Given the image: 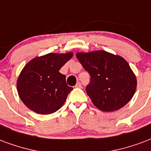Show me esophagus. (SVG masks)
I'll use <instances>...</instances> for the list:
<instances>
[{
	"label": "esophagus",
	"mask_w": 151,
	"mask_h": 151,
	"mask_svg": "<svg viewBox=\"0 0 151 151\" xmlns=\"http://www.w3.org/2000/svg\"><path fill=\"white\" fill-rule=\"evenodd\" d=\"M75 87H77V88H81V87H82V86H81V82H79V81H78V83L76 84Z\"/></svg>",
	"instance_id": "esophagus-1"
}]
</instances>
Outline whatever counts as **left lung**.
<instances>
[{
    "instance_id": "obj_1",
    "label": "left lung",
    "mask_w": 151,
    "mask_h": 151,
    "mask_svg": "<svg viewBox=\"0 0 151 151\" xmlns=\"http://www.w3.org/2000/svg\"><path fill=\"white\" fill-rule=\"evenodd\" d=\"M77 58L90 73L86 88L93 104L104 112L126 106L134 94L137 80L127 61L103 50L78 53Z\"/></svg>"
}]
</instances>
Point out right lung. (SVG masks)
I'll return each instance as SVG.
<instances>
[{"label":"right lung","mask_w":151,"mask_h":151,"mask_svg":"<svg viewBox=\"0 0 151 151\" xmlns=\"http://www.w3.org/2000/svg\"><path fill=\"white\" fill-rule=\"evenodd\" d=\"M73 53H48L29 61L17 81L19 97L26 106L41 114H50L61 108L73 90L59 70Z\"/></svg>","instance_id":"add662e5"}]
</instances>
